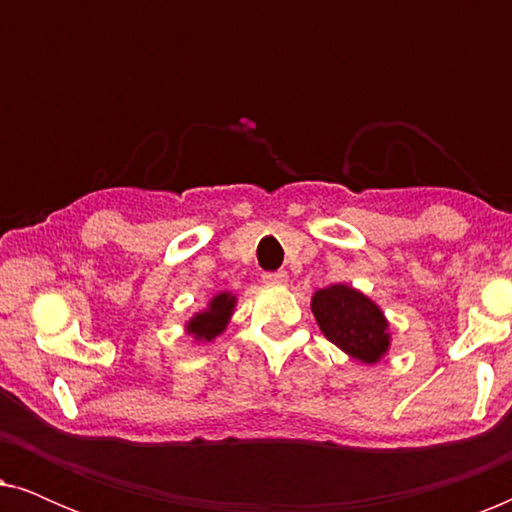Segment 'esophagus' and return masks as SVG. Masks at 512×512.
I'll list each match as a JSON object with an SVG mask.
<instances>
[{
	"label": "esophagus",
	"instance_id": "1",
	"mask_svg": "<svg viewBox=\"0 0 512 512\" xmlns=\"http://www.w3.org/2000/svg\"><path fill=\"white\" fill-rule=\"evenodd\" d=\"M263 282L265 284H272V286H282L289 282V275H286L284 270H277V272H265L263 275Z\"/></svg>",
	"mask_w": 512,
	"mask_h": 512
}]
</instances>
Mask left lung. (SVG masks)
<instances>
[{
    "instance_id": "obj_1",
    "label": "left lung",
    "mask_w": 512,
    "mask_h": 512,
    "mask_svg": "<svg viewBox=\"0 0 512 512\" xmlns=\"http://www.w3.org/2000/svg\"><path fill=\"white\" fill-rule=\"evenodd\" d=\"M312 312L333 345L363 363L380 361L389 347L387 321L373 300L345 284L314 293Z\"/></svg>"
}]
</instances>
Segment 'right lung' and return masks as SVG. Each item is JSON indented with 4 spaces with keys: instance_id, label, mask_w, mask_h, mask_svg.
<instances>
[{
    "instance_id": "add662e5",
    "label": "right lung",
    "mask_w": 512,
    "mask_h": 512,
    "mask_svg": "<svg viewBox=\"0 0 512 512\" xmlns=\"http://www.w3.org/2000/svg\"><path fill=\"white\" fill-rule=\"evenodd\" d=\"M235 307V296L230 293H219V296L212 298V303L205 312L195 314V317L188 321V333H193L198 340H214L216 335L223 333L226 328L230 314H233Z\"/></svg>"
}]
</instances>
